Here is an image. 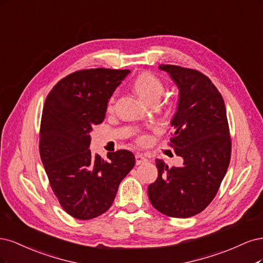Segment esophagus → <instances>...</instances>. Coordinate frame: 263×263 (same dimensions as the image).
<instances>
[{
    "label": "esophagus",
    "instance_id": "esophagus-1",
    "mask_svg": "<svg viewBox=\"0 0 263 263\" xmlns=\"http://www.w3.org/2000/svg\"><path fill=\"white\" fill-rule=\"evenodd\" d=\"M135 160H137V165H141V164H144L147 162V157L144 156L141 153H138L137 155H135Z\"/></svg>",
    "mask_w": 263,
    "mask_h": 263
}]
</instances>
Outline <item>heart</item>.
<instances>
[{"label":"heart","instance_id":"heart-1","mask_svg":"<svg viewBox=\"0 0 263 263\" xmlns=\"http://www.w3.org/2000/svg\"><path fill=\"white\" fill-rule=\"evenodd\" d=\"M134 89L137 94L146 103L153 100H159L164 94V84L156 75L152 73H143L139 75L137 80L134 81ZM111 99L110 104L112 103Z\"/></svg>","mask_w":263,"mask_h":263}]
</instances>
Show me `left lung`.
<instances>
[{
  "label": "left lung",
  "mask_w": 263,
  "mask_h": 263,
  "mask_svg": "<svg viewBox=\"0 0 263 263\" xmlns=\"http://www.w3.org/2000/svg\"><path fill=\"white\" fill-rule=\"evenodd\" d=\"M178 88L171 121L172 143L181 166L156 159L158 177L147 188L149 201L167 216L187 218L204 210L221 185L231 160L232 144L222 95L202 73L160 64Z\"/></svg>",
  "instance_id": "left-lung-1"
}]
</instances>
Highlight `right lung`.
Returning <instances> with one entry per match:
<instances>
[{
  "label": "right lung",
  "mask_w": 263,
  "mask_h": 263,
  "mask_svg": "<svg viewBox=\"0 0 263 263\" xmlns=\"http://www.w3.org/2000/svg\"><path fill=\"white\" fill-rule=\"evenodd\" d=\"M129 70L90 69L72 73L49 92L42 110L39 151L50 185L66 213L79 219L111 206L119 184L134 167L132 152L89 149L92 126L104 121L110 97Z\"/></svg>",
  "instance_id": "1"
}]
</instances>
